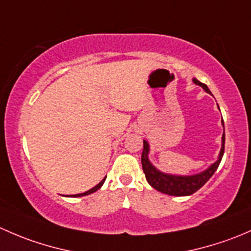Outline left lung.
<instances>
[{"label":"left lung","mask_w":251,"mask_h":251,"mask_svg":"<svg viewBox=\"0 0 251 251\" xmlns=\"http://www.w3.org/2000/svg\"><path fill=\"white\" fill-rule=\"evenodd\" d=\"M193 82H195L196 84H198V86L202 87L206 93H210V90L208 89L206 84L202 83V82H200L196 78H193ZM222 125H224V121H222ZM224 152L225 131L224 135H222V147L220 154H219V159L211 165L209 169L201 173V174L192 175V176H175V175H169L161 173L159 170H157L153 165L150 163L149 158H147L149 144H147L146 140H144V150L143 154H141V164H143V170L145 173V176H146L147 182H149L154 190L169 196H190L192 195V193L197 192L204 183L213 176V174L215 173V170L218 169L219 164H220L222 156H224Z\"/></svg>","instance_id":"8db88e82"}]
</instances>
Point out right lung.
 <instances>
[{"label": "right lung", "mask_w": 251, "mask_h": 251, "mask_svg": "<svg viewBox=\"0 0 251 251\" xmlns=\"http://www.w3.org/2000/svg\"><path fill=\"white\" fill-rule=\"evenodd\" d=\"M105 180H106V177H105V179H104V180H102V181H101V182H99V183H98V185H97V186H95V187H93V188H92V190L87 191V192H84V193H79V195H75V196H74V197H82V196H87V195H90V193L95 192V191H98V190H99V188H100V187H101V186H102V183H104V182H105Z\"/></svg>", "instance_id": "right-lung-1"}]
</instances>
